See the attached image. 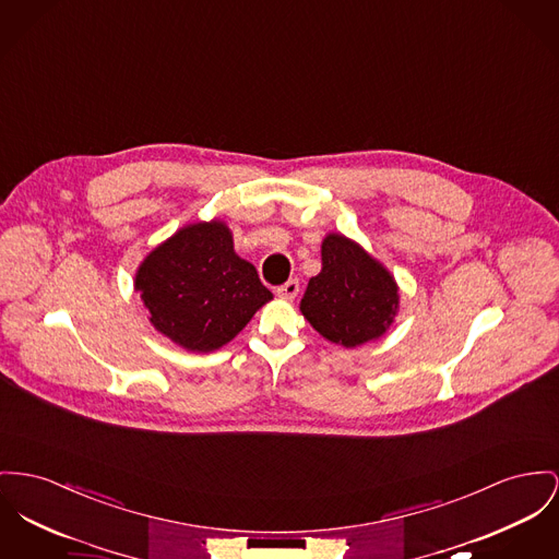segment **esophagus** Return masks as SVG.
Here are the masks:
<instances>
[{"mask_svg": "<svg viewBox=\"0 0 559 559\" xmlns=\"http://www.w3.org/2000/svg\"><path fill=\"white\" fill-rule=\"evenodd\" d=\"M298 288H300L298 280H290L284 286H280L275 293H277V297L284 298V300H293V298H297Z\"/></svg>", "mask_w": 559, "mask_h": 559, "instance_id": "esophagus-1", "label": "esophagus"}]
</instances>
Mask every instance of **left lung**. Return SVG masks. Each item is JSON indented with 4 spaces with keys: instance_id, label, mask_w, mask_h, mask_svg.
<instances>
[{
    "instance_id": "1",
    "label": "left lung",
    "mask_w": 559,
    "mask_h": 559,
    "mask_svg": "<svg viewBox=\"0 0 559 559\" xmlns=\"http://www.w3.org/2000/svg\"><path fill=\"white\" fill-rule=\"evenodd\" d=\"M401 305L394 275L358 241L329 233L322 271L300 298L302 318L326 341L347 349L385 335Z\"/></svg>"
}]
</instances>
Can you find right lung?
<instances>
[{
    "label": "right lung",
    "mask_w": 559,
    "mask_h": 559,
    "mask_svg": "<svg viewBox=\"0 0 559 559\" xmlns=\"http://www.w3.org/2000/svg\"><path fill=\"white\" fill-rule=\"evenodd\" d=\"M133 286L154 331L197 354L233 341L273 298L218 218L187 224L158 243L140 262Z\"/></svg>",
    "instance_id": "1"
}]
</instances>
